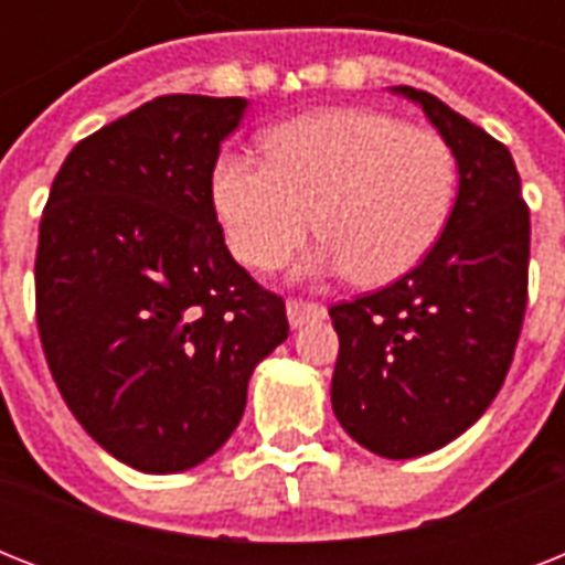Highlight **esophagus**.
Wrapping results in <instances>:
<instances>
[{
    "label": "esophagus",
    "instance_id": "34e87169",
    "mask_svg": "<svg viewBox=\"0 0 565 565\" xmlns=\"http://www.w3.org/2000/svg\"><path fill=\"white\" fill-rule=\"evenodd\" d=\"M328 310L317 301H301V299H290L287 301V319H290L292 328L308 326V322H317V319H326Z\"/></svg>",
    "mask_w": 565,
    "mask_h": 565
}]
</instances>
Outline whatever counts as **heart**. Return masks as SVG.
Instances as JSON below:
<instances>
[{
    "label": "heart",
    "instance_id": "obj_1",
    "mask_svg": "<svg viewBox=\"0 0 565 565\" xmlns=\"http://www.w3.org/2000/svg\"><path fill=\"white\" fill-rule=\"evenodd\" d=\"M266 161L222 152L211 204L231 255L257 273L281 266L313 231L310 273L384 287L416 269L457 193L451 146L430 128L372 108H331L264 137Z\"/></svg>",
    "mask_w": 565,
    "mask_h": 565
}]
</instances>
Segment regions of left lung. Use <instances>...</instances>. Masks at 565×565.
<instances>
[{"label": "left lung", "instance_id": "obj_1", "mask_svg": "<svg viewBox=\"0 0 565 565\" xmlns=\"http://www.w3.org/2000/svg\"><path fill=\"white\" fill-rule=\"evenodd\" d=\"M457 161L437 246L384 290L328 310L340 337L331 404L345 434L390 460L430 455L499 395L527 305L531 216L508 146L416 87Z\"/></svg>", "mask_w": 565, "mask_h": 565}]
</instances>
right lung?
<instances>
[{"label": "right lung", "instance_id": "obj_1", "mask_svg": "<svg viewBox=\"0 0 565 565\" xmlns=\"http://www.w3.org/2000/svg\"><path fill=\"white\" fill-rule=\"evenodd\" d=\"M239 96H158L84 137L52 181L34 290L49 372L108 455L172 475L220 451L248 377L290 334L211 204Z\"/></svg>", "mask_w": 565, "mask_h": 565}]
</instances>
